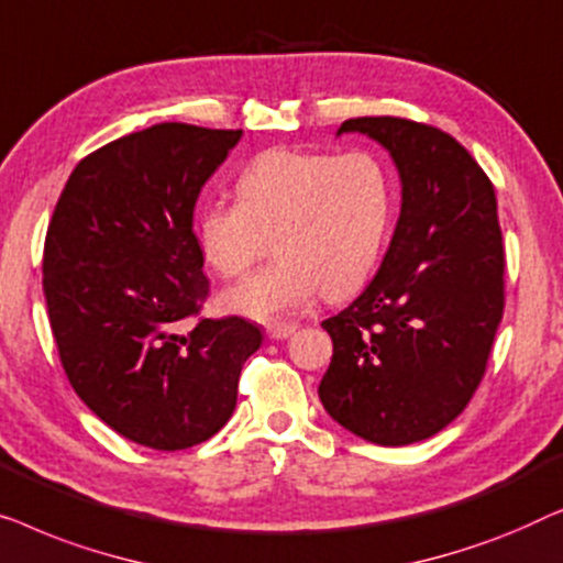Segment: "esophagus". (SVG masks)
<instances>
[{
	"label": "esophagus",
	"mask_w": 563,
	"mask_h": 563,
	"mask_svg": "<svg viewBox=\"0 0 563 563\" xmlns=\"http://www.w3.org/2000/svg\"><path fill=\"white\" fill-rule=\"evenodd\" d=\"M296 323H273V327H267V336L271 339H288L296 334Z\"/></svg>",
	"instance_id": "obj_1"
}]
</instances>
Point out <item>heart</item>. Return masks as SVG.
<instances>
[{
  "instance_id": "heart-1",
  "label": "heart",
  "mask_w": 563,
  "mask_h": 563,
  "mask_svg": "<svg viewBox=\"0 0 563 563\" xmlns=\"http://www.w3.org/2000/svg\"><path fill=\"white\" fill-rule=\"evenodd\" d=\"M393 211L390 170L367 150L331 155L273 147L244 165L234 203L201 206L196 240L221 278H242L273 236L278 260L219 296L221 311L273 323L303 311L321 292L339 298L367 280Z\"/></svg>"
}]
</instances>
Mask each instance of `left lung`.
Here are the masks:
<instances>
[{"label":"left lung","instance_id":"obj_1","mask_svg":"<svg viewBox=\"0 0 563 563\" xmlns=\"http://www.w3.org/2000/svg\"><path fill=\"white\" fill-rule=\"evenodd\" d=\"M390 153L400 217L362 296L321 323L334 342L319 398L339 426L379 446L433 437L485 375L505 306V250L495 188L437 126L357 117Z\"/></svg>","mask_w":563,"mask_h":563}]
</instances>
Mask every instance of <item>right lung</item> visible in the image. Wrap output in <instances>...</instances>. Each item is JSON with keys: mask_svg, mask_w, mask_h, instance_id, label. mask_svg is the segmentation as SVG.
<instances>
[{"mask_svg": "<svg viewBox=\"0 0 563 563\" xmlns=\"http://www.w3.org/2000/svg\"><path fill=\"white\" fill-rule=\"evenodd\" d=\"M242 130L163 122L86 155L45 236L43 290L78 398L120 437L157 451L211 439L234 413L255 323L180 321L209 296L194 209Z\"/></svg>", "mask_w": 563, "mask_h": 563, "instance_id": "right-lung-1", "label": "right lung"}]
</instances>
